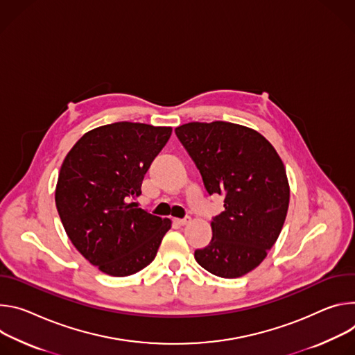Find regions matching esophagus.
Here are the masks:
<instances>
[{"label": "esophagus", "mask_w": 355, "mask_h": 355, "mask_svg": "<svg viewBox=\"0 0 355 355\" xmlns=\"http://www.w3.org/2000/svg\"><path fill=\"white\" fill-rule=\"evenodd\" d=\"M189 221H190V217H186V218H175V223H178L179 225H186Z\"/></svg>", "instance_id": "obj_1"}]
</instances>
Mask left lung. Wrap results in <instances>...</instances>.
Here are the masks:
<instances>
[{"label":"left lung","mask_w":355,"mask_h":355,"mask_svg":"<svg viewBox=\"0 0 355 355\" xmlns=\"http://www.w3.org/2000/svg\"><path fill=\"white\" fill-rule=\"evenodd\" d=\"M175 132L209 194L224 196L213 239L194 258L216 277L240 278L265 259L284 227L291 196L285 165L265 137L244 125L189 123Z\"/></svg>","instance_id":"1"}]
</instances>
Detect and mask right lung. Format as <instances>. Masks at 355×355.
<instances>
[{
    "instance_id": "right-lung-1",
    "label": "right lung",
    "mask_w": 355,
    "mask_h": 355,
    "mask_svg": "<svg viewBox=\"0 0 355 355\" xmlns=\"http://www.w3.org/2000/svg\"><path fill=\"white\" fill-rule=\"evenodd\" d=\"M171 127L114 123L86 132L62 164L55 202L67 237L110 277H128L156 257L172 221L139 209L142 180Z\"/></svg>"
}]
</instances>
